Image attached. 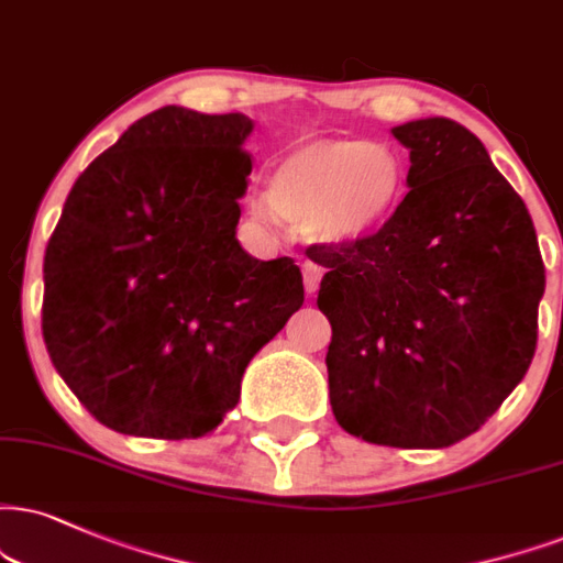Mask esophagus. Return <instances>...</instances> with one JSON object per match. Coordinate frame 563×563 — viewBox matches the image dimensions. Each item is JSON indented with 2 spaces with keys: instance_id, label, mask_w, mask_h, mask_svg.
Instances as JSON below:
<instances>
[{
  "instance_id": "1",
  "label": "esophagus",
  "mask_w": 563,
  "mask_h": 563,
  "mask_svg": "<svg viewBox=\"0 0 563 563\" xmlns=\"http://www.w3.org/2000/svg\"><path fill=\"white\" fill-rule=\"evenodd\" d=\"M321 276H323V268L318 266V263L305 261V263H302V284H305V292L316 295L318 287H321Z\"/></svg>"
}]
</instances>
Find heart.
I'll use <instances>...</instances> for the list:
<instances>
[{
	"mask_svg": "<svg viewBox=\"0 0 563 563\" xmlns=\"http://www.w3.org/2000/svg\"><path fill=\"white\" fill-rule=\"evenodd\" d=\"M407 190V169L384 143L355 137H318L287 151L268 187L253 192L250 213L266 227L282 221L321 242H357L397 217Z\"/></svg>",
	"mask_w": 563,
	"mask_h": 563,
	"instance_id": "1",
	"label": "heart"
}]
</instances>
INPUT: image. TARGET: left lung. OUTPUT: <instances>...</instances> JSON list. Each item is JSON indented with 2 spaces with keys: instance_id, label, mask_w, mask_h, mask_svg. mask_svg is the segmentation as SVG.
Wrapping results in <instances>:
<instances>
[{
  "instance_id": "8db88e82",
  "label": "left lung",
  "mask_w": 563,
  "mask_h": 563,
  "mask_svg": "<svg viewBox=\"0 0 563 563\" xmlns=\"http://www.w3.org/2000/svg\"><path fill=\"white\" fill-rule=\"evenodd\" d=\"M409 192L373 238L310 245L334 418L397 449L467 439L515 391L538 344L545 289L525 200L485 145L446 117L391 130Z\"/></svg>"
}]
</instances>
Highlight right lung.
<instances>
[{"label":"right lung","mask_w":563,"mask_h":563,"mask_svg":"<svg viewBox=\"0 0 563 563\" xmlns=\"http://www.w3.org/2000/svg\"><path fill=\"white\" fill-rule=\"evenodd\" d=\"M245 114L164 107L73 185L44 255L41 331L80 405L117 433L198 439L305 300L292 258L238 242Z\"/></svg>","instance_id":"obj_1"}]
</instances>
